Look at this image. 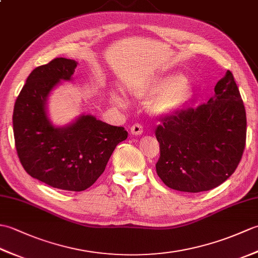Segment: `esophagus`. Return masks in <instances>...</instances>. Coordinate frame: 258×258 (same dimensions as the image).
<instances>
[{"instance_id": "obj_1", "label": "esophagus", "mask_w": 258, "mask_h": 258, "mask_svg": "<svg viewBox=\"0 0 258 258\" xmlns=\"http://www.w3.org/2000/svg\"><path fill=\"white\" fill-rule=\"evenodd\" d=\"M131 133L135 136L142 135V133H143V127H142L141 124H134L132 127H131Z\"/></svg>"}]
</instances>
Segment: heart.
Here are the masks:
<instances>
[{"label":"heart","instance_id":"obj_1","mask_svg":"<svg viewBox=\"0 0 258 258\" xmlns=\"http://www.w3.org/2000/svg\"><path fill=\"white\" fill-rule=\"evenodd\" d=\"M132 93L138 98L152 97L150 109L160 117H172L183 112L193 95L189 81L180 74L154 79L134 87ZM111 100L117 106L125 105L122 96L117 93H112Z\"/></svg>","mask_w":258,"mask_h":258}]
</instances>
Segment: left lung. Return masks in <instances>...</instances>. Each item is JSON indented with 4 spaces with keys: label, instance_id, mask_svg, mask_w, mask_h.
<instances>
[{
    "label": "left lung",
    "instance_id": "8db88e82",
    "mask_svg": "<svg viewBox=\"0 0 258 258\" xmlns=\"http://www.w3.org/2000/svg\"><path fill=\"white\" fill-rule=\"evenodd\" d=\"M214 91L206 104L164 118L157 126L161 156L156 173L169 188L210 190L238 166L246 142V112L231 71Z\"/></svg>",
    "mask_w": 258,
    "mask_h": 258
}]
</instances>
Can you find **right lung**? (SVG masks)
I'll return each mask as SVG.
<instances>
[{"mask_svg":"<svg viewBox=\"0 0 258 258\" xmlns=\"http://www.w3.org/2000/svg\"><path fill=\"white\" fill-rule=\"evenodd\" d=\"M76 67L74 59L57 57L32 71L16 98L13 132L27 174L54 188L82 191L101 176L127 132L84 114L69 125L52 124L46 112L48 95L61 81L72 80Z\"/></svg>","mask_w":258,"mask_h":258,"instance_id":"add662e5","label":"right lung"}]
</instances>
